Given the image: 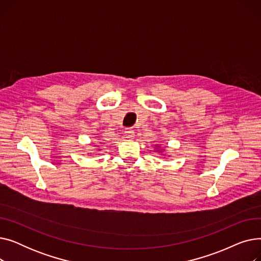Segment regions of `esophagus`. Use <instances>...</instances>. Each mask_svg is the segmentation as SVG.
Segmentation results:
<instances>
[{"mask_svg":"<svg viewBox=\"0 0 261 261\" xmlns=\"http://www.w3.org/2000/svg\"><path fill=\"white\" fill-rule=\"evenodd\" d=\"M125 135H126V138L127 139H129V140H132L134 136H135V134H134V131L131 129V128H127L126 129V131H125Z\"/></svg>","mask_w":261,"mask_h":261,"instance_id":"obj_1","label":"esophagus"}]
</instances>
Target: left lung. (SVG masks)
Here are the masks:
<instances>
[{"label": "left lung", "instance_id": "left-lung-1", "mask_svg": "<svg viewBox=\"0 0 261 261\" xmlns=\"http://www.w3.org/2000/svg\"><path fill=\"white\" fill-rule=\"evenodd\" d=\"M158 151H160V150H158Z\"/></svg>", "mask_w": 261, "mask_h": 261}]
</instances>
